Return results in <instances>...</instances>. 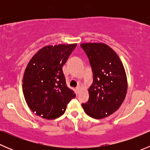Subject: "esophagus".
<instances>
[{"label":"esophagus","mask_w":150,"mask_h":150,"mask_svg":"<svg viewBox=\"0 0 150 150\" xmlns=\"http://www.w3.org/2000/svg\"><path fill=\"white\" fill-rule=\"evenodd\" d=\"M80 90H81V86H77V88H76L77 93H78V92L80 91Z\"/></svg>","instance_id":"obj_1"}]
</instances>
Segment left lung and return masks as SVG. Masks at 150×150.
Returning <instances> with one entry per match:
<instances>
[{
  "label": "left lung",
  "instance_id": "left-lung-1",
  "mask_svg": "<svg viewBox=\"0 0 150 150\" xmlns=\"http://www.w3.org/2000/svg\"><path fill=\"white\" fill-rule=\"evenodd\" d=\"M81 46L89 59L93 79L88 101L82 107L90 117L104 118L118 110L126 96L125 68L115 51L105 43H86Z\"/></svg>",
  "mask_w": 150,
  "mask_h": 150
}]
</instances>
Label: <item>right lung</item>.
<instances>
[{
	"mask_svg": "<svg viewBox=\"0 0 150 150\" xmlns=\"http://www.w3.org/2000/svg\"><path fill=\"white\" fill-rule=\"evenodd\" d=\"M76 43L46 46L30 59L25 69L22 90L29 108L38 116L52 120L65 112L75 97L67 86L62 67Z\"/></svg>",
	"mask_w": 150,
	"mask_h": 150,
	"instance_id": "1",
	"label": "right lung"
}]
</instances>
